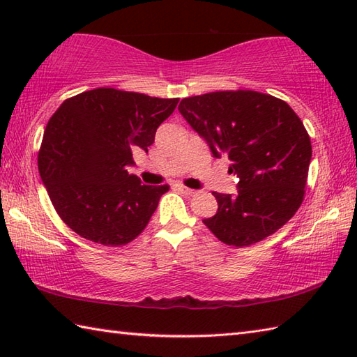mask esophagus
<instances>
[{"label": "esophagus", "instance_id": "obj_1", "mask_svg": "<svg viewBox=\"0 0 357 357\" xmlns=\"http://www.w3.org/2000/svg\"><path fill=\"white\" fill-rule=\"evenodd\" d=\"M181 192H184L185 195H188V196H193V195H196L198 192L196 190H192V188H188V187H185V185H183V184H178L176 185Z\"/></svg>", "mask_w": 357, "mask_h": 357}]
</instances>
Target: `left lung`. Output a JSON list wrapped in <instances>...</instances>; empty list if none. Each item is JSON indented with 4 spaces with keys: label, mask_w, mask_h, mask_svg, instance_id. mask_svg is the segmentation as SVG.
I'll return each mask as SVG.
<instances>
[{
    "label": "left lung",
    "mask_w": 357,
    "mask_h": 357,
    "mask_svg": "<svg viewBox=\"0 0 357 357\" xmlns=\"http://www.w3.org/2000/svg\"><path fill=\"white\" fill-rule=\"evenodd\" d=\"M178 110L208 144L227 155L239 178L236 195L213 192L215 216L204 224L227 245L247 247L287 224L304 201L312 142L285 101L255 90L184 98Z\"/></svg>",
    "instance_id": "left-lung-1"
}]
</instances>
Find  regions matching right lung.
Returning a JSON list of instances; mask_svg holds the SVG:
<instances>
[{
	"instance_id": "right-lung-1",
	"label": "right lung",
	"mask_w": 357,
	"mask_h": 357,
	"mask_svg": "<svg viewBox=\"0 0 357 357\" xmlns=\"http://www.w3.org/2000/svg\"><path fill=\"white\" fill-rule=\"evenodd\" d=\"M178 98L93 89L66 100L49 119L38 169L59 218L96 244L124 245L146 229L169 185H146L127 167L155 141Z\"/></svg>"
}]
</instances>
